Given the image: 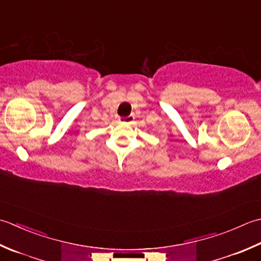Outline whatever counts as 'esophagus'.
I'll return each instance as SVG.
<instances>
[{
    "mask_svg": "<svg viewBox=\"0 0 261 261\" xmlns=\"http://www.w3.org/2000/svg\"><path fill=\"white\" fill-rule=\"evenodd\" d=\"M133 119H134V116L133 115H129L127 117H119L120 123H130V121H133Z\"/></svg>",
    "mask_w": 261,
    "mask_h": 261,
    "instance_id": "34e87169",
    "label": "esophagus"
}]
</instances>
